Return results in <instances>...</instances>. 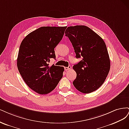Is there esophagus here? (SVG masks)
Wrapping results in <instances>:
<instances>
[{
    "label": "esophagus",
    "instance_id": "1",
    "mask_svg": "<svg viewBox=\"0 0 129 129\" xmlns=\"http://www.w3.org/2000/svg\"><path fill=\"white\" fill-rule=\"evenodd\" d=\"M64 69H65V70L66 71H68L70 70L71 69V66L70 65H69L68 67H65Z\"/></svg>",
    "mask_w": 129,
    "mask_h": 129
}]
</instances>
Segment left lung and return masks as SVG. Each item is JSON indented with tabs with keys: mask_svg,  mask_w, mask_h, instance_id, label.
<instances>
[{
	"mask_svg": "<svg viewBox=\"0 0 129 129\" xmlns=\"http://www.w3.org/2000/svg\"><path fill=\"white\" fill-rule=\"evenodd\" d=\"M65 33L72 44L77 58L82 57L73 66L77 73L73 84L81 93H92L103 84L110 70V61L105 42L86 26L69 27Z\"/></svg>",
	"mask_w": 129,
	"mask_h": 129,
	"instance_id": "obj_1",
	"label": "left lung"
}]
</instances>
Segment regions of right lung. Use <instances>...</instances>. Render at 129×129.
<instances>
[{"label":"right lung","instance_id":"right-lung-1","mask_svg":"<svg viewBox=\"0 0 129 129\" xmlns=\"http://www.w3.org/2000/svg\"><path fill=\"white\" fill-rule=\"evenodd\" d=\"M67 27H42L29 33L20 44L17 66L24 81L35 92L50 93L63 77L64 68L49 66L56 55L54 49Z\"/></svg>","mask_w":129,"mask_h":129}]
</instances>
